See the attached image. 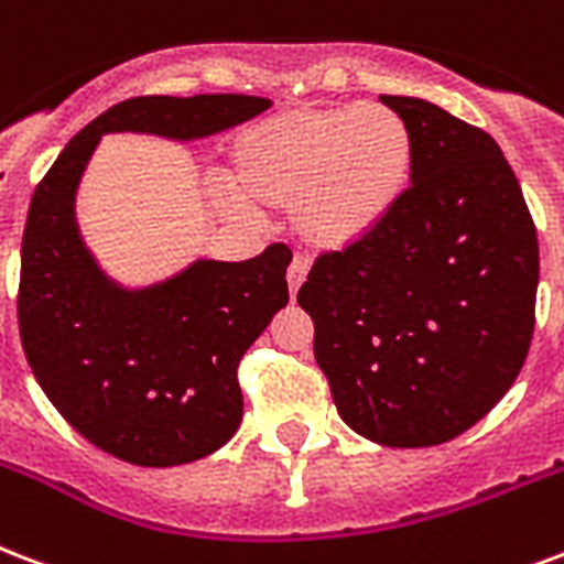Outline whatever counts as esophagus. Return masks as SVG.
I'll use <instances>...</instances> for the list:
<instances>
[{
    "label": "esophagus",
    "instance_id": "esophagus-1",
    "mask_svg": "<svg viewBox=\"0 0 564 564\" xmlns=\"http://www.w3.org/2000/svg\"><path fill=\"white\" fill-rule=\"evenodd\" d=\"M304 278H307V263H304L301 257H295L290 263V269H286V283H290L292 299H295V292H299V286L304 283Z\"/></svg>",
    "mask_w": 564,
    "mask_h": 564
}]
</instances>
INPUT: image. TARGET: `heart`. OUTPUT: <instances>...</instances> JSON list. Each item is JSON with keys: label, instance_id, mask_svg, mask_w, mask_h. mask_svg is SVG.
<instances>
[{"label": "heart", "instance_id": "obj_1", "mask_svg": "<svg viewBox=\"0 0 564 564\" xmlns=\"http://www.w3.org/2000/svg\"><path fill=\"white\" fill-rule=\"evenodd\" d=\"M414 171V135L387 106H299L234 139V206L292 209L313 251L360 242L393 213Z\"/></svg>", "mask_w": 564, "mask_h": 564}]
</instances>
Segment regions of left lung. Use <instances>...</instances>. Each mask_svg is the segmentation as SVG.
I'll list each match as a JSON object with an SVG mask.
<instances>
[{"label":"left lung","instance_id":"obj_1","mask_svg":"<svg viewBox=\"0 0 564 564\" xmlns=\"http://www.w3.org/2000/svg\"><path fill=\"white\" fill-rule=\"evenodd\" d=\"M378 100L411 127V186L372 234L313 260L299 304L339 416L381 446H435L479 423L530 355L539 234L485 129Z\"/></svg>","mask_w":564,"mask_h":564}]
</instances>
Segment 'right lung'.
<instances>
[{"instance_id": "right-lung-1", "label": "right lung", "mask_w": 564, "mask_h": 564, "mask_svg": "<svg viewBox=\"0 0 564 564\" xmlns=\"http://www.w3.org/2000/svg\"><path fill=\"white\" fill-rule=\"evenodd\" d=\"M272 106L245 94L132 97L67 141L29 204L17 319L46 399L85 441L139 467L215 453L242 423L239 360L290 301L286 245L245 263L197 260L171 281L123 292L97 272L73 195L102 132L200 139Z\"/></svg>"}]
</instances>
